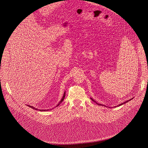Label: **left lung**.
Instances as JSON below:
<instances>
[{
    "label": "left lung",
    "instance_id": "1",
    "mask_svg": "<svg viewBox=\"0 0 148 148\" xmlns=\"http://www.w3.org/2000/svg\"><path fill=\"white\" fill-rule=\"evenodd\" d=\"M90 99H92V101H94V102H95L97 104H98V105H99V106H104V105H103V104H98V103H97L96 101H95L94 100V99H93L92 98H90ZM132 99H133V98H131V99H130L129 100H128V101H125V102H123V103H122V104H120L119 106H122V105H123V104H125V103H128V101H131ZM117 107V106H115V107Z\"/></svg>",
    "mask_w": 148,
    "mask_h": 148
}]
</instances>
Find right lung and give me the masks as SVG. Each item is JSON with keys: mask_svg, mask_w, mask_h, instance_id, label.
Listing matches in <instances>:
<instances>
[{"mask_svg": "<svg viewBox=\"0 0 148 148\" xmlns=\"http://www.w3.org/2000/svg\"><path fill=\"white\" fill-rule=\"evenodd\" d=\"M65 92H64V96H63V97L62 98V99H61V100L60 101V102L58 103V104L57 105V106L56 107H58V106H59L60 104V103H62V102L63 101H64V98H65ZM29 107H30V108H34V109H35V110H39V111H49V110H50V109H48V110H40V109H37V108H35V107H34L33 106H29V105H27Z\"/></svg>", "mask_w": 148, "mask_h": 148, "instance_id": "right-lung-1", "label": "right lung"}]
</instances>
